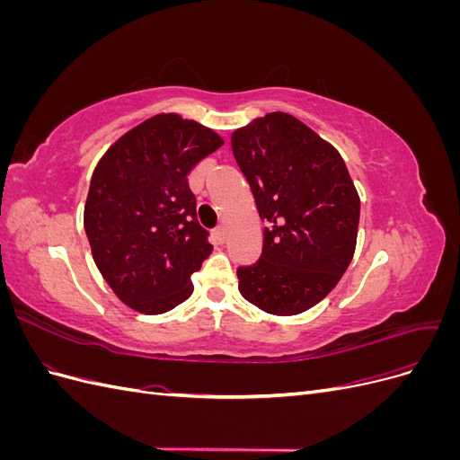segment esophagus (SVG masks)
Returning a JSON list of instances; mask_svg holds the SVG:
<instances>
[{
    "instance_id": "1",
    "label": "esophagus",
    "mask_w": 460,
    "mask_h": 460,
    "mask_svg": "<svg viewBox=\"0 0 460 460\" xmlns=\"http://www.w3.org/2000/svg\"><path fill=\"white\" fill-rule=\"evenodd\" d=\"M215 235H217V240H218L220 243H225V240H226V228H225V226H218V228L215 230Z\"/></svg>"
}]
</instances>
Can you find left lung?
Listing matches in <instances>:
<instances>
[{"mask_svg":"<svg viewBox=\"0 0 460 460\" xmlns=\"http://www.w3.org/2000/svg\"><path fill=\"white\" fill-rule=\"evenodd\" d=\"M264 228L262 253L238 269L240 294L264 313L307 311L336 288L357 245L360 199L338 149L288 113L232 134Z\"/></svg>","mask_w":460,"mask_h":460,"instance_id":"1","label":"left lung"}]
</instances>
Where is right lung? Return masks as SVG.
Wrapping results in <instances>:
<instances>
[{
    "instance_id": "right-lung-1",
    "label": "right lung",
    "mask_w": 460,
    "mask_h": 460,
    "mask_svg": "<svg viewBox=\"0 0 460 460\" xmlns=\"http://www.w3.org/2000/svg\"><path fill=\"white\" fill-rule=\"evenodd\" d=\"M222 144L203 124L163 113L119 137L97 163L84 228L95 267L134 311L161 314L191 296L190 276L213 245L188 174Z\"/></svg>"
}]
</instances>
